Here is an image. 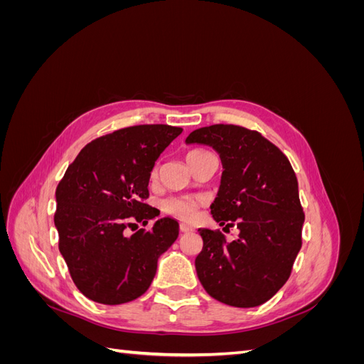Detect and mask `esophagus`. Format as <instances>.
Wrapping results in <instances>:
<instances>
[{
	"label": "esophagus",
	"instance_id": "1",
	"mask_svg": "<svg viewBox=\"0 0 364 364\" xmlns=\"http://www.w3.org/2000/svg\"><path fill=\"white\" fill-rule=\"evenodd\" d=\"M181 232L183 234H188V232H194V229L191 226H186V225H181Z\"/></svg>",
	"mask_w": 364,
	"mask_h": 364
}]
</instances>
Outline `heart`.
Wrapping results in <instances>:
<instances>
[{
    "label": "heart",
    "mask_w": 364,
    "mask_h": 364,
    "mask_svg": "<svg viewBox=\"0 0 364 364\" xmlns=\"http://www.w3.org/2000/svg\"><path fill=\"white\" fill-rule=\"evenodd\" d=\"M199 153H203V151H200V150L190 151L186 158L196 156V155H199ZM199 203H200V200L196 199V197L173 196L162 202V209L165 213L176 217V218L183 220V222H190V220H193L196 217L197 206H199Z\"/></svg>",
    "instance_id": "heart-1"
}]
</instances>
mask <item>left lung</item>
Masks as SVG:
<instances>
[{
    "instance_id": "obj_1",
    "label": "left lung",
    "mask_w": 364,
    "mask_h": 364,
    "mask_svg": "<svg viewBox=\"0 0 364 364\" xmlns=\"http://www.w3.org/2000/svg\"><path fill=\"white\" fill-rule=\"evenodd\" d=\"M185 142L218 153L223 173L211 214L223 229L240 230L228 243L222 232L199 229L200 284L230 306L267 302L287 282L302 246L305 215L290 161L258 132L232 124L197 129Z\"/></svg>"
}]
</instances>
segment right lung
Masks as SVG:
<instances>
[{
  "label": "right lung",
  "instance_id": "right-lung-1",
  "mask_svg": "<svg viewBox=\"0 0 364 364\" xmlns=\"http://www.w3.org/2000/svg\"><path fill=\"white\" fill-rule=\"evenodd\" d=\"M181 134V127L146 124L97 138L58 185L54 226L59 250L87 299L119 305L144 294L159 257L178 238L179 223L170 217L132 235L124 229L130 218L147 223L159 215L141 200L149 197L155 162Z\"/></svg>",
  "mask_w": 364,
  "mask_h": 364
}]
</instances>
